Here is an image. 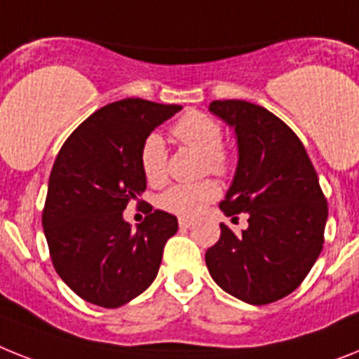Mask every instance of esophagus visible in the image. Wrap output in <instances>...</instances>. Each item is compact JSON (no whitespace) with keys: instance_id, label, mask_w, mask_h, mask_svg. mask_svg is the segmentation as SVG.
Wrapping results in <instances>:
<instances>
[{"instance_id":"obj_1","label":"esophagus","mask_w":359,"mask_h":359,"mask_svg":"<svg viewBox=\"0 0 359 359\" xmlns=\"http://www.w3.org/2000/svg\"><path fill=\"white\" fill-rule=\"evenodd\" d=\"M177 224H180V227H182V229H187V227H191L192 224H194V220H192V218H180V220H177Z\"/></svg>"}]
</instances>
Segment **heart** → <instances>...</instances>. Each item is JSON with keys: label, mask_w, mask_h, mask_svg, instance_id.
<instances>
[{"label": "heart", "mask_w": 359, "mask_h": 359, "mask_svg": "<svg viewBox=\"0 0 359 359\" xmlns=\"http://www.w3.org/2000/svg\"><path fill=\"white\" fill-rule=\"evenodd\" d=\"M172 135L177 143L191 148L200 156H203V167L211 174L224 176L231 167V156L226 148L222 147L224 130L222 124L203 111H187L174 123ZM141 170L148 183L158 185L167 177V147L159 133L147 135L139 152ZM220 189L211 180L198 183H177L168 187L159 196V205L168 212L177 216H194L203 211L209 201L216 200Z\"/></svg>", "instance_id": "obj_1"}]
</instances>
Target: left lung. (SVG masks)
<instances>
[{"mask_svg": "<svg viewBox=\"0 0 359 359\" xmlns=\"http://www.w3.org/2000/svg\"><path fill=\"white\" fill-rule=\"evenodd\" d=\"M209 109L235 128L238 165L220 209L248 212L235 235L220 224V240L205 264L224 292L250 304L286 297L303 283L325 242L328 207L301 139L262 106L212 100Z\"/></svg>", "mask_w": 359, "mask_h": 359, "instance_id": "left-lung-1", "label": "left lung"}]
</instances>
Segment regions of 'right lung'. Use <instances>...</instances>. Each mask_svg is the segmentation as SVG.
<instances>
[{
    "instance_id": "obj_1",
    "label": "right lung",
    "mask_w": 359,
    "mask_h": 359,
    "mask_svg": "<svg viewBox=\"0 0 359 359\" xmlns=\"http://www.w3.org/2000/svg\"><path fill=\"white\" fill-rule=\"evenodd\" d=\"M182 106L124 99L97 109L71 133L53 165L41 226L53 266L84 301L117 308L154 283L177 218L154 211L132 231L123 218L147 189L144 137Z\"/></svg>"
}]
</instances>
